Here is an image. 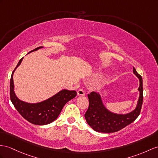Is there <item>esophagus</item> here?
<instances>
[{"mask_svg": "<svg viewBox=\"0 0 158 158\" xmlns=\"http://www.w3.org/2000/svg\"><path fill=\"white\" fill-rule=\"evenodd\" d=\"M77 94L78 96H84L85 95V92L84 91L83 89H79L77 92Z\"/></svg>", "mask_w": 158, "mask_h": 158, "instance_id": "esophagus-1", "label": "esophagus"}]
</instances>
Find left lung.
<instances>
[{
  "label": "left lung",
  "mask_w": 158,
  "mask_h": 158,
  "mask_svg": "<svg viewBox=\"0 0 158 158\" xmlns=\"http://www.w3.org/2000/svg\"><path fill=\"white\" fill-rule=\"evenodd\" d=\"M133 73L139 79L140 92L136 109L126 114H117L110 112L104 106L101 96L95 92L88 94L89 106L84 114L86 121L91 127L97 132L114 133L123 129L133 123L139 116L143 99V80L142 77L133 68Z\"/></svg>",
  "instance_id": "obj_1"
}]
</instances>
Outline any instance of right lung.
I'll return each mask as SVG.
<instances>
[{
	"label": "right lung",
	"mask_w": 158,
	"mask_h": 158,
	"mask_svg": "<svg viewBox=\"0 0 158 158\" xmlns=\"http://www.w3.org/2000/svg\"><path fill=\"white\" fill-rule=\"evenodd\" d=\"M43 47H38L33 51H35ZM22 60L23 57L19 60L10 77V101L19 114L31 123L38 125L49 124L56 120L59 116L64 106L69 101L76 97L77 92L75 90H63L46 101L36 104H30L20 101L15 94L13 75L16 68L20 65Z\"/></svg>",
	"instance_id": "add662e5"
}]
</instances>
